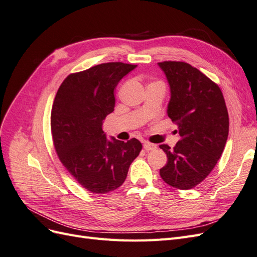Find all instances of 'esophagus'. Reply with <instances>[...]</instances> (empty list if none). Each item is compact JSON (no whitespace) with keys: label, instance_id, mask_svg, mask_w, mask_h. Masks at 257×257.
<instances>
[{"label":"esophagus","instance_id":"1","mask_svg":"<svg viewBox=\"0 0 257 257\" xmlns=\"http://www.w3.org/2000/svg\"><path fill=\"white\" fill-rule=\"evenodd\" d=\"M144 149H145L146 151L154 150V149H157V146L151 144V143H145V144H144Z\"/></svg>","mask_w":257,"mask_h":257}]
</instances>
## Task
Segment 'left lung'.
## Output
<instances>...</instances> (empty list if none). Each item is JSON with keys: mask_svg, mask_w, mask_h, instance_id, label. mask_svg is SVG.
<instances>
[{"mask_svg": "<svg viewBox=\"0 0 257 257\" xmlns=\"http://www.w3.org/2000/svg\"><path fill=\"white\" fill-rule=\"evenodd\" d=\"M170 89L167 114L178 125L174 149L160 148L167 164L160 175L168 185L190 190L199 184L216 165L228 137V112L219 85L185 62L158 63Z\"/></svg>", "mask_w": 257, "mask_h": 257, "instance_id": "8db88e82", "label": "left lung"}]
</instances>
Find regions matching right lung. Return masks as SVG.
Here are the masks:
<instances>
[{
    "label": "right lung",
    "mask_w": 257,
    "mask_h": 257,
    "mask_svg": "<svg viewBox=\"0 0 257 257\" xmlns=\"http://www.w3.org/2000/svg\"><path fill=\"white\" fill-rule=\"evenodd\" d=\"M137 65L111 62L68 75L54 97L51 134L58 157L75 180L95 194L118 189L142 150L136 138L107 139L102 128L114 109L113 90Z\"/></svg>",
    "instance_id": "1"
}]
</instances>
